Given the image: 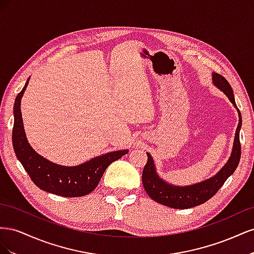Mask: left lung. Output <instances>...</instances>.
I'll return each instance as SVG.
<instances>
[{"instance_id":"1","label":"left lung","mask_w":254,"mask_h":254,"mask_svg":"<svg viewBox=\"0 0 254 254\" xmlns=\"http://www.w3.org/2000/svg\"><path fill=\"white\" fill-rule=\"evenodd\" d=\"M212 77L214 86H216L219 90L224 92L230 99V102H231L237 109L233 95V90L231 86H230L228 80L224 76H221L217 73H213ZM237 112L240 121H238V125L236 128L231 156H230L228 162L224 165V167L210 179H206L204 181L187 187L173 186V184L167 183L166 181L160 178V176L157 174L153 160L147 152L148 159L147 163H146L143 170L142 181L146 193L148 194V196L152 200H155L163 205L173 207V209H190V207L204 203L217 193L219 189L224 186L226 180L235 172L238 163H240L242 153L240 143L242 114L238 109Z\"/></svg>"}]
</instances>
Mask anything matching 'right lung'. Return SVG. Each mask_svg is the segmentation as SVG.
<instances>
[{
  "label": "right lung",
  "mask_w": 254,
  "mask_h": 254,
  "mask_svg": "<svg viewBox=\"0 0 254 254\" xmlns=\"http://www.w3.org/2000/svg\"><path fill=\"white\" fill-rule=\"evenodd\" d=\"M28 81L29 78L17 95L13 106L12 145L18 160L32 181L44 191L63 197H81L90 194L101 181L107 167L126 155L128 149L105 153L76 166L59 165L40 156L29 145L23 127L20 106Z\"/></svg>",
  "instance_id": "right-lung-1"
}]
</instances>
